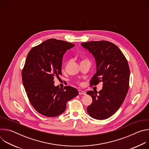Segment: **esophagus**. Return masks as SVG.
Listing matches in <instances>:
<instances>
[{"label":"esophagus","instance_id":"1","mask_svg":"<svg viewBox=\"0 0 149 149\" xmlns=\"http://www.w3.org/2000/svg\"><path fill=\"white\" fill-rule=\"evenodd\" d=\"M78 93L81 95H86V93L82 90H78Z\"/></svg>","mask_w":149,"mask_h":149}]
</instances>
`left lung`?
Returning <instances> with one entry per match:
<instances>
[{"label":"left lung","mask_w":149,"mask_h":149,"mask_svg":"<svg viewBox=\"0 0 149 149\" xmlns=\"http://www.w3.org/2000/svg\"><path fill=\"white\" fill-rule=\"evenodd\" d=\"M81 45L93 54L96 62L97 71L90 81V85L103 83L102 88L98 93L87 92L93 98L87 112L93 118L105 120L119 109L128 92V62L118 47L110 42L90 41L81 43Z\"/></svg>","instance_id":"obj_1"}]
</instances>
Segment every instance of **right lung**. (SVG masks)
<instances>
[{
    "label": "right lung",
    "instance_id": "obj_1",
    "mask_svg": "<svg viewBox=\"0 0 149 149\" xmlns=\"http://www.w3.org/2000/svg\"><path fill=\"white\" fill-rule=\"evenodd\" d=\"M75 46L55 39H48L29 52L22 77L27 96L33 108L42 115L55 117L66 109L68 101L78 95L72 87L54 86V79L62 74V61L65 52Z\"/></svg>",
    "mask_w": 149,
    "mask_h": 149
}]
</instances>
